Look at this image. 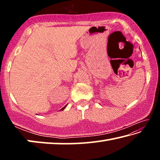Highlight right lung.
Masks as SVG:
<instances>
[{
  "label": "right lung",
  "mask_w": 160,
  "mask_h": 160,
  "mask_svg": "<svg viewBox=\"0 0 160 160\" xmlns=\"http://www.w3.org/2000/svg\"><path fill=\"white\" fill-rule=\"evenodd\" d=\"M65 107H66V106H65L64 107H63V108H62V109H61V110H63V109H65Z\"/></svg>",
  "instance_id": "1"
}]
</instances>
